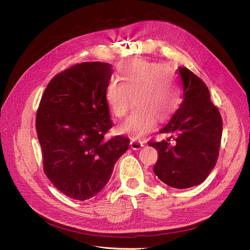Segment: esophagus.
<instances>
[{
    "instance_id": "34e87169",
    "label": "esophagus",
    "mask_w": 250,
    "mask_h": 250,
    "mask_svg": "<svg viewBox=\"0 0 250 250\" xmlns=\"http://www.w3.org/2000/svg\"><path fill=\"white\" fill-rule=\"evenodd\" d=\"M129 145H130V148H132L133 150H140L144 146V144L142 142H138L136 140H132V141H130Z\"/></svg>"
}]
</instances>
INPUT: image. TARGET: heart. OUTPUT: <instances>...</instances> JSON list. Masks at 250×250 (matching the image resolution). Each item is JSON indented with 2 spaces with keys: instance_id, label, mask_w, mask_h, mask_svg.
I'll use <instances>...</instances> for the list:
<instances>
[{
  "instance_id": "obj_1",
  "label": "heart",
  "mask_w": 250,
  "mask_h": 250,
  "mask_svg": "<svg viewBox=\"0 0 250 250\" xmlns=\"http://www.w3.org/2000/svg\"><path fill=\"white\" fill-rule=\"evenodd\" d=\"M105 91V100L112 114L124 118L133 102L135 109L120 126L132 139H143L152 132L157 120L164 122L179 104V90L162 64L147 60H127L117 68Z\"/></svg>"
}]
</instances>
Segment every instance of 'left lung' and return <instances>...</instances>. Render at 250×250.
Instances as JSON below:
<instances>
[{
	"label": "left lung",
	"mask_w": 250,
	"mask_h": 250,
	"mask_svg": "<svg viewBox=\"0 0 250 250\" xmlns=\"http://www.w3.org/2000/svg\"><path fill=\"white\" fill-rule=\"evenodd\" d=\"M183 85V100L161 130L170 134L167 141H150L158 151L153 171L174 188L198 186L215 167L221 145L223 123L219 109L211 101L207 85L186 67H178ZM176 141L171 146L169 139Z\"/></svg>",
	"instance_id": "1"
}]
</instances>
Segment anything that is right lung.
Here are the masks:
<instances>
[{
  "label": "right lung",
  "mask_w": 250,
  "mask_h": 250,
  "mask_svg": "<svg viewBox=\"0 0 250 250\" xmlns=\"http://www.w3.org/2000/svg\"><path fill=\"white\" fill-rule=\"evenodd\" d=\"M112 75L107 62L72 65L51 79L36 112L43 171L62 193L77 201L93 198L110 179L129 140H105L112 126L105 91Z\"/></svg>",
  "instance_id": "right-lung-1"
}]
</instances>
